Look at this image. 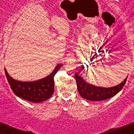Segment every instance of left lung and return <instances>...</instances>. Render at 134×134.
Returning <instances> with one entry per match:
<instances>
[{
	"label": "left lung",
	"instance_id": "8db88e82",
	"mask_svg": "<svg viewBox=\"0 0 134 134\" xmlns=\"http://www.w3.org/2000/svg\"><path fill=\"white\" fill-rule=\"evenodd\" d=\"M78 92L81 97L87 100L99 102L103 100L111 98L118 92H120L126 83L127 77L124 79L121 83L111 87H103L96 86L85 81L78 73H75Z\"/></svg>",
	"mask_w": 134,
	"mask_h": 134
}]
</instances>
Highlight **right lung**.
Here are the masks:
<instances>
[{"instance_id":"add662e5","label":"right lung","mask_w":134,"mask_h":134,"mask_svg":"<svg viewBox=\"0 0 134 134\" xmlns=\"http://www.w3.org/2000/svg\"><path fill=\"white\" fill-rule=\"evenodd\" d=\"M62 64L57 65L52 73L45 77L34 81H20L11 77L4 68L6 77L11 90L16 96L34 103H40L50 98L54 92V76Z\"/></svg>"}]
</instances>
